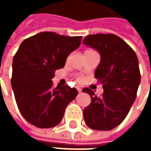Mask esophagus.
Listing matches in <instances>:
<instances>
[{"label":"esophagus","mask_w":151,"mask_h":151,"mask_svg":"<svg viewBox=\"0 0 151 151\" xmlns=\"http://www.w3.org/2000/svg\"><path fill=\"white\" fill-rule=\"evenodd\" d=\"M77 89H78V92H80V93L82 92V89L80 88V87H78V88H77Z\"/></svg>","instance_id":"34e87169"}]
</instances>
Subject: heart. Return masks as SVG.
<instances>
[{"label": "heart", "mask_w": 151, "mask_h": 151, "mask_svg": "<svg viewBox=\"0 0 151 151\" xmlns=\"http://www.w3.org/2000/svg\"><path fill=\"white\" fill-rule=\"evenodd\" d=\"M77 80H78V82H82V77H78V78H77Z\"/></svg>", "instance_id": "1"}]
</instances>
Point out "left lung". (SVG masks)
<instances>
[{
	"label": "left lung",
	"instance_id": "1",
	"mask_svg": "<svg viewBox=\"0 0 151 151\" xmlns=\"http://www.w3.org/2000/svg\"><path fill=\"white\" fill-rule=\"evenodd\" d=\"M83 43L101 56L95 78L104 89L101 97L91 89L82 90L91 98L83 111L84 120L92 129H113L125 119L136 99L141 82L138 60L131 47L116 35H90Z\"/></svg>",
	"mask_w": 151,
	"mask_h": 151
}]
</instances>
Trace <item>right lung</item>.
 I'll return each mask as SVG.
<instances>
[{
	"mask_svg": "<svg viewBox=\"0 0 151 151\" xmlns=\"http://www.w3.org/2000/svg\"><path fill=\"white\" fill-rule=\"evenodd\" d=\"M82 36L40 32L22 41L13 60L11 85L18 108L38 128H52L61 121L67 105L78 95L68 85L52 86L56 69L81 44Z\"/></svg>",
	"mask_w": 151,
	"mask_h": 151,
	"instance_id": "add662e5",
	"label": "right lung"
}]
</instances>
